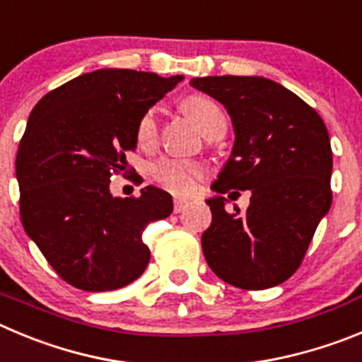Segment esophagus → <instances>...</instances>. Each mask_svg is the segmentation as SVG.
Wrapping results in <instances>:
<instances>
[{"label":"esophagus","mask_w":362,"mask_h":362,"mask_svg":"<svg viewBox=\"0 0 362 362\" xmlns=\"http://www.w3.org/2000/svg\"><path fill=\"white\" fill-rule=\"evenodd\" d=\"M188 206V201L187 199H174V211L175 214H179V211H183L185 208Z\"/></svg>","instance_id":"esophagus-1"}]
</instances>
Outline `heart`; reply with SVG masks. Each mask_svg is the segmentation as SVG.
Masks as SVG:
<instances>
[{
  "instance_id": "b5f03b06",
  "label": "heart",
  "mask_w": 362,
  "mask_h": 362,
  "mask_svg": "<svg viewBox=\"0 0 362 362\" xmlns=\"http://www.w3.org/2000/svg\"><path fill=\"white\" fill-rule=\"evenodd\" d=\"M183 111L197 124V127L206 134L218 122H226L222 109L215 104L211 98L204 95H192L183 102ZM158 136V118L152 109L141 115L138 127H136V138L140 145H151ZM152 175L161 187L174 194H190L197 185V179L203 175V168L197 163L185 161V159L165 158L152 167Z\"/></svg>"
}]
</instances>
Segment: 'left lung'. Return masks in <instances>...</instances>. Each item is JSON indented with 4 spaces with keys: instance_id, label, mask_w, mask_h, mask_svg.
<instances>
[{
    "instance_id": "8db88e82",
    "label": "left lung",
    "mask_w": 362,
    "mask_h": 362,
    "mask_svg": "<svg viewBox=\"0 0 362 362\" xmlns=\"http://www.w3.org/2000/svg\"><path fill=\"white\" fill-rule=\"evenodd\" d=\"M190 86L226 107L235 131L230 159L211 185L218 195L206 201L211 224L201 238L204 258L238 289L284 284L332 204L327 127L309 104L269 78L222 75L192 78ZM230 189L252 192L244 214L226 210L221 194Z\"/></svg>"
}]
</instances>
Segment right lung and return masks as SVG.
Masks as SVG:
<instances>
[{
    "mask_svg": "<svg viewBox=\"0 0 362 362\" xmlns=\"http://www.w3.org/2000/svg\"><path fill=\"white\" fill-rule=\"evenodd\" d=\"M181 81L97 69L49 91L30 112L16 158L19 214L26 235L73 287L120 289L147 267L141 233L172 214V195L145 187L140 197H112L109 185L127 168L141 115Z\"/></svg>",
    "mask_w": 362,
    "mask_h": 362,
    "instance_id": "1",
    "label": "right lung"
}]
</instances>
